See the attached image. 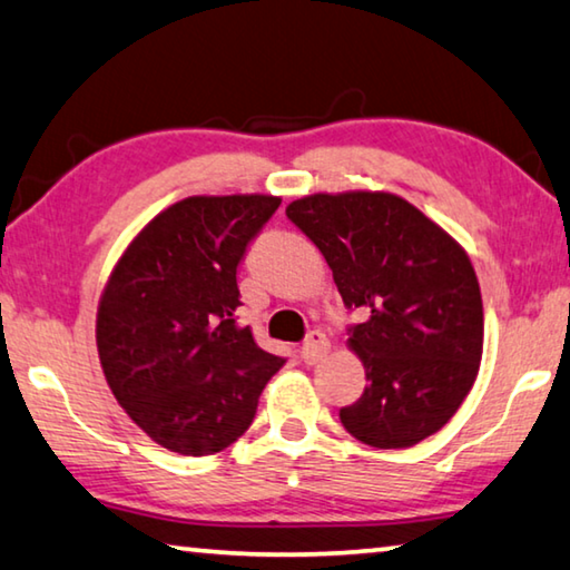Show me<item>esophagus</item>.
Listing matches in <instances>:
<instances>
[{"mask_svg": "<svg viewBox=\"0 0 570 570\" xmlns=\"http://www.w3.org/2000/svg\"><path fill=\"white\" fill-rule=\"evenodd\" d=\"M299 353H302V361L307 363V366H314V363H320L330 353V340L322 333H309L307 340H304Z\"/></svg>", "mask_w": 570, "mask_h": 570, "instance_id": "esophagus-1", "label": "esophagus"}]
</instances>
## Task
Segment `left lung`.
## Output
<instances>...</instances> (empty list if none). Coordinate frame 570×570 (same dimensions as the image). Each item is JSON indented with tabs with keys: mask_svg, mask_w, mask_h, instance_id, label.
<instances>
[{
	"mask_svg": "<svg viewBox=\"0 0 570 570\" xmlns=\"http://www.w3.org/2000/svg\"><path fill=\"white\" fill-rule=\"evenodd\" d=\"M286 217L333 268L345 307L366 312L347 347L366 392L340 422L371 448H412L458 412L479 376L483 304L463 245L392 191L309 194Z\"/></svg>",
	"mask_w": 570,
	"mask_h": 570,
	"instance_id": "1",
	"label": "left lung"
}]
</instances>
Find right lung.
<instances>
[{
    "label": "right lung",
    "instance_id": "add662e5",
    "mask_svg": "<svg viewBox=\"0 0 570 570\" xmlns=\"http://www.w3.org/2000/svg\"><path fill=\"white\" fill-rule=\"evenodd\" d=\"M278 204L271 194L186 197L132 237L107 278L101 371L127 417L171 453L233 445L286 363L235 322L237 263Z\"/></svg>",
    "mask_w": 570,
    "mask_h": 570
}]
</instances>
